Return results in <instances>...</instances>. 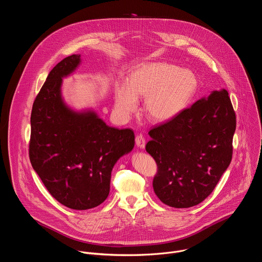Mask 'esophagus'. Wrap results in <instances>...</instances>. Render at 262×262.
Segmentation results:
<instances>
[{
  "mask_svg": "<svg viewBox=\"0 0 262 262\" xmlns=\"http://www.w3.org/2000/svg\"><path fill=\"white\" fill-rule=\"evenodd\" d=\"M136 145H137L139 148H141V149L145 148L146 140H145V138H144L143 135H141V134L137 135V137H136Z\"/></svg>",
  "mask_w": 262,
  "mask_h": 262,
  "instance_id": "esophagus-1",
  "label": "esophagus"
}]
</instances>
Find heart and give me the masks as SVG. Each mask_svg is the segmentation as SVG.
Returning <instances> with one entry per match:
<instances>
[{
    "mask_svg": "<svg viewBox=\"0 0 262 262\" xmlns=\"http://www.w3.org/2000/svg\"><path fill=\"white\" fill-rule=\"evenodd\" d=\"M195 74L188 69L165 62L137 66L126 82L115 86V108L127 118L138 110V99L144 98V111L155 122L175 118L188 105L197 89Z\"/></svg>",
    "mask_w": 262,
    "mask_h": 262,
    "instance_id": "1",
    "label": "heart"
}]
</instances>
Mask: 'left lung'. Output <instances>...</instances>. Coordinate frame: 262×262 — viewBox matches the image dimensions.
<instances>
[{
  "label": "left lung",
  "instance_id": "left-lung-1",
  "mask_svg": "<svg viewBox=\"0 0 262 262\" xmlns=\"http://www.w3.org/2000/svg\"><path fill=\"white\" fill-rule=\"evenodd\" d=\"M235 127L230 97L222 89L150 129L146 151L158 165L152 185L159 199L188 208L207 198L230 165Z\"/></svg>",
  "mask_w": 262,
  "mask_h": 262
}]
</instances>
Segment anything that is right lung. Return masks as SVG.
Returning <instances> with one entry per match:
<instances>
[{"mask_svg":"<svg viewBox=\"0 0 262 262\" xmlns=\"http://www.w3.org/2000/svg\"><path fill=\"white\" fill-rule=\"evenodd\" d=\"M81 64L71 55L49 73L31 113L29 157L50 194L71 209L98 206L108 196L116 162L135 146L132 129L111 127L93 110L74 111L61 92L62 79Z\"/></svg>","mask_w":262,"mask_h":262,"instance_id":"1","label":"right lung"}]
</instances>
